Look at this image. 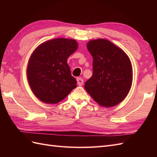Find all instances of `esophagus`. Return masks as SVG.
Masks as SVG:
<instances>
[{
    "instance_id": "34e87169",
    "label": "esophagus",
    "mask_w": 157,
    "mask_h": 157,
    "mask_svg": "<svg viewBox=\"0 0 157 157\" xmlns=\"http://www.w3.org/2000/svg\"><path fill=\"white\" fill-rule=\"evenodd\" d=\"M77 84L78 86H82V85L83 84V82H84L83 79L82 78L78 77V78H77Z\"/></svg>"
}]
</instances>
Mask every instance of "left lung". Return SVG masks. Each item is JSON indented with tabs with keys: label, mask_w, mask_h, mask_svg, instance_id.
Returning a JSON list of instances; mask_svg holds the SVG:
<instances>
[{
	"label": "left lung",
	"mask_w": 157,
	"mask_h": 157,
	"mask_svg": "<svg viewBox=\"0 0 157 157\" xmlns=\"http://www.w3.org/2000/svg\"><path fill=\"white\" fill-rule=\"evenodd\" d=\"M88 50L93 58V75L84 88L99 105L113 107L129 93L133 79L129 57L121 48L106 39L90 40Z\"/></svg>",
	"instance_id": "1"
}]
</instances>
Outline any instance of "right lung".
I'll return each mask as SVG.
<instances>
[{
	"label": "right lung",
	"mask_w": 157,
	"mask_h": 157,
	"mask_svg": "<svg viewBox=\"0 0 157 157\" xmlns=\"http://www.w3.org/2000/svg\"><path fill=\"white\" fill-rule=\"evenodd\" d=\"M77 48L75 39L58 38L43 42L33 51L27 64V78L39 100L58 103L77 87L67 58Z\"/></svg>",
	"instance_id": "add662e5"
}]
</instances>
